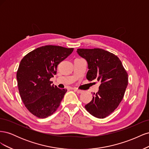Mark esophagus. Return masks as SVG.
<instances>
[{"label":"esophagus","mask_w":149,"mask_h":149,"mask_svg":"<svg viewBox=\"0 0 149 149\" xmlns=\"http://www.w3.org/2000/svg\"><path fill=\"white\" fill-rule=\"evenodd\" d=\"M74 91L77 93H78V94H81V93H82L83 92V91H82V90H79V89H76V88H74L73 89Z\"/></svg>","instance_id":"esophagus-1"}]
</instances>
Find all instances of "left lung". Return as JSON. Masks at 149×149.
Wrapping results in <instances>:
<instances>
[{
  "mask_svg": "<svg viewBox=\"0 0 149 149\" xmlns=\"http://www.w3.org/2000/svg\"><path fill=\"white\" fill-rule=\"evenodd\" d=\"M77 53L88 62V80L101 81L98 92L84 107L92 116L105 118L123 100L128 84L127 71L118 56L104 49L79 48Z\"/></svg>",
  "mask_w": 149,
  "mask_h": 149,
  "instance_id": "left-lung-1",
  "label": "left lung"
}]
</instances>
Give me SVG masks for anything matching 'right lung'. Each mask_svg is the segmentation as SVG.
<instances>
[{
  "mask_svg": "<svg viewBox=\"0 0 149 149\" xmlns=\"http://www.w3.org/2000/svg\"><path fill=\"white\" fill-rule=\"evenodd\" d=\"M74 48L46 45L30 52L21 60L17 72L18 88L22 100L31 114L46 118L60 106L67 90L52 84L50 78L57 66Z\"/></svg>",
  "mask_w": 149,
  "mask_h": 149,
  "instance_id": "1",
  "label": "right lung"
}]
</instances>
